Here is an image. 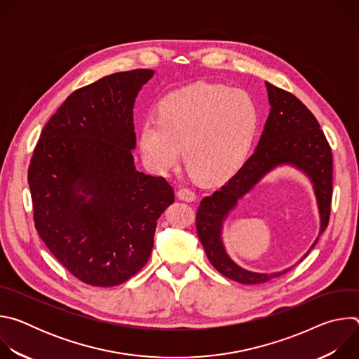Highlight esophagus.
<instances>
[{"mask_svg": "<svg viewBox=\"0 0 359 359\" xmlns=\"http://www.w3.org/2000/svg\"><path fill=\"white\" fill-rule=\"evenodd\" d=\"M176 194H177V197H179L180 200H184V201H193V200L196 198L194 191L190 190L189 187H180Z\"/></svg>", "mask_w": 359, "mask_h": 359, "instance_id": "1", "label": "esophagus"}]
</instances>
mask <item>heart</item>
I'll list each match as a JSON object with an SVG mask.
<instances>
[{
	"mask_svg": "<svg viewBox=\"0 0 359 359\" xmlns=\"http://www.w3.org/2000/svg\"><path fill=\"white\" fill-rule=\"evenodd\" d=\"M257 125L259 111L247 92L197 82L161 100L158 119L140 126L139 146L153 172H169L184 153L196 182L219 184L244 165Z\"/></svg>",
	"mask_w": 359,
	"mask_h": 359,
	"instance_id": "heart-1",
	"label": "heart"
}]
</instances>
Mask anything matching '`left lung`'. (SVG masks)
Segmentation results:
<instances>
[{"label":"left lung","instance_id":"left-lung-1","mask_svg":"<svg viewBox=\"0 0 359 359\" xmlns=\"http://www.w3.org/2000/svg\"><path fill=\"white\" fill-rule=\"evenodd\" d=\"M266 86L271 108L257 147L222 189L200 201L196 215L197 236L209 262L227 278L248 285L280 277L291 267L271 274L254 273L229 257L222 240L223 223L238 200L278 166H294L305 173L313 183L320 212V233L309 254L328 226L332 198V151L318 121L292 93L269 82Z\"/></svg>","mask_w":359,"mask_h":359}]
</instances>
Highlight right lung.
<instances>
[{"instance_id":"obj_1","label":"right lung","mask_w":359,"mask_h":359,"mask_svg":"<svg viewBox=\"0 0 359 359\" xmlns=\"http://www.w3.org/2000/svg\"><path fill=\"white\" fill-rule=\"evenodd\" d=\"M151 69L116 72L72 92L41 132L28 169L35 229L78 280L114 287L149 260L175 201L165 177L136 170L133 105Z\"/></svg>"}]
</instances>
